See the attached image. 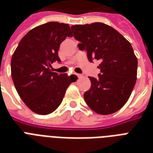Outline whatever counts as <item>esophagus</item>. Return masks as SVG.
Returning <instances> with one entry per match:
<instances>
[{
  "label": "esophagus",
  "instance_id": "1",
  "mask_svg": "<svg viewBox=\"0 0 153 153\" xmlns=\"http://www.w3.org/2000/svg\"><path fill=\"white\" fill-rule=\"evenodd\" d=\"M75 75H76V76L79 78V79H80V78H82V74H76Z\"/></svg>",
  "mask_w": 153,
  "mask_h": 153
}]
</instances>
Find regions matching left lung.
<instances>
[{"label":"left lung","instance_id":"obj_1","mask_svg":"<svg viewBox=\"0 0 153 153\" xmlns=\"http://www.w3.org/2000/svg\"><path fill=\"white\" fill-rule=\"evenodd\" d=\"M73 36L86 50L90 62L100 61L98 78L89 77L91 87L84 94L86 104L98 114L107 115L124 106L136 84L137 59L130 43L114 27L95 22L71 26Z\"/></svg>","mask_w":153,"mask_h":153}]
</instances>
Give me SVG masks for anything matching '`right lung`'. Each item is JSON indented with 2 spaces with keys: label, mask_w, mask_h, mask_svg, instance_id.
Masks as SVG:
<instances>
[{
  "label": "right lung",
  "mask_w": 153,
  "mask_h": 153,
  "mask_svg": "<svg viewBox=\"0 0 153 153\" xmlns=\"http://www.w3.org/2000/svg\"><path fill=\"white\" fill-rule=\"evenodd\" d=\"M72 34L68 24L48 22L34 27L18 44L11 59V74L20 98L41 115L54 112L71 83L67 74L52 72L61 43Z\"/></svg>",
  "instance_id": "add662e5"
}]
</instances>
